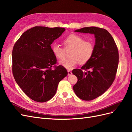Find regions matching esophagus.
Returning <instances> with one entry per match:
<instances>
[{
    "label": "esophagus",
    "mask_w": 132,
    "mask_h": 132,
    "mask_svg": "<svg viewBox=\"0 0 132 132\" xmlns=\"http://www.w3.org/2000/svg\"><path fill=\"white\" fill-rule=\"evenodd\" d=\"M72 73H71V71L70 70H68V75H70Z\"/></svg>",
    "instance_id": "1"
}]
</instances>
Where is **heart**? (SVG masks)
<instances>
[{"label":"heart","mask_w":132,"mask_h":132,"mask_svg":"<svg viewBox=\"0 0 132 132\" xmlns=\"http://www.w3.org/2000/svg\"><path fill=\"white\" fill-rule=\"evenodd\" d=\"M64 49L57 44L52 46V51L55 57L60 60V64L65 68L70 69L78 63L84 64L88 62L93 57L94 52V43L90 41L85 40L84 37L77 34H71L63 41ZM71 50V57L64 60L66 51Z\"/></svg>","instance_id":"heart-1"}]
</instances>
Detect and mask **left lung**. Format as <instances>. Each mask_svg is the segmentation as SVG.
<instances>
[{
    "instance_id": "left-lung-1",
    "label": "left lung",
    "mask_w": 132,
    "mask_h": 132,
    "mask_svg": "<svg viewBox=\"0 0 132 132\" xmlns=\"http://www.w3.org/2000/svg\"><path fill=\"white\" fill-rule=\"evenodd\" d=\"M75 32L95 35L93 57L81 69L72 71L78 78L73 86L76 95L83 100H93L102 95L113 82L118 65V50L112 36L104 29L86 27Z\"/></svg>"
}]
</instances>
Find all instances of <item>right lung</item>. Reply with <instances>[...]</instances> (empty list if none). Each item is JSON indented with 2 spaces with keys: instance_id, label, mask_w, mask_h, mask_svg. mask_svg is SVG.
<instances>
[{
  "instance_id": "right-lung-1",
  "label": "right lung",
  "mask_w": 132,
  "mask_h": 132,
  "mask_svg": "<svg viewBox=\"0 0 132 132\" xmlns=\"http://www.w3.org/2000/svg\"><path fill=\"white\" fill-rule=\"evenodd\" d=\"M64 28L35 26L23 33L12 52V71L16 82L28 97L38 102L50 100L58 84L68 75L62 65H55L57 58L51 45Z\"/></svg>"
}]
</instances>
